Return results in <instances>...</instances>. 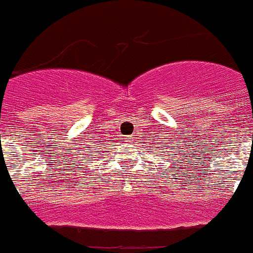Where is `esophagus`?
Instances as JSON below:
<instances>
[{
    "label": "esophagus",
    "mask_w": 253,
    "mask_h": 253,
    "mask_svg": "<svg viewBox=\"0 0 253 253\" xmlns=\"http://www.w3.org/2000/svg\"><path fill=\"white\" fill-rule=\"evenodd\" d=\"M126 139H128V142H130V140H131V139H133V136H130V135H128V136H126Z\"/></svg>",
    "instance_id": "34e87169"
}]
</instances>
